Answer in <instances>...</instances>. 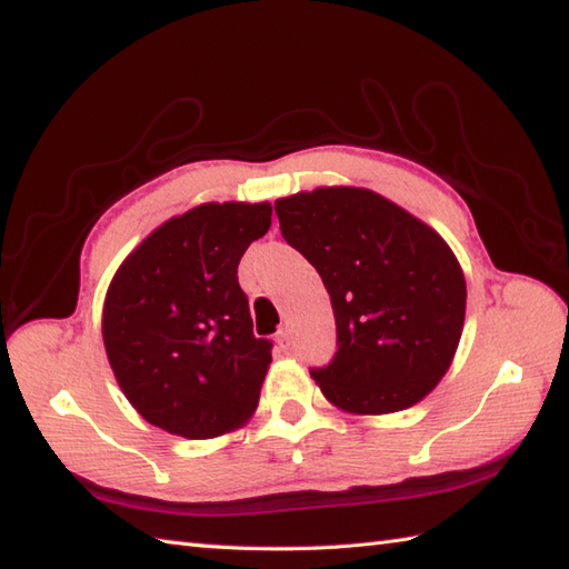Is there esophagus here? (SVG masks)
<instances>
[{
  "mask_svg": "<svg viewBox=\"0 0 569 569\" xmlns=\"http://www.w3.org/2000/svg\"><path fill=\"white\" fill-rule=\"evenodd\" d=\"M276 345H278V349H281V352H288V349H291V332H288V328L278 330Z\"/></svg>",
  "mask_w": 569,
  "mask_h": 569,
  "instance_id": "obj_1",
  "label": "esophagus"
}]
</instances>
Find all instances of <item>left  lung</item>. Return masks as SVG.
I'll use <instances>...</instances> for the list:
<instances>
[{
  "mask_svg": "<svg viewBox=\"0 0 569 569\" xmlns=\"http://www.w3.org/2000/svg\"><path fill=\"white\" fill-rule=\"evenodd\" d=\"M276 214L330 293L337 352L310 369L325 398L359 416L426 398L465 328V273L445 239L365 188L298 192L276 200Z\"/></svg>",
  "mask_w": 569,
  "mask_h": 569,
  "instance_id": "left-lung-1",
  "label": "left lung"
}]
</instances>
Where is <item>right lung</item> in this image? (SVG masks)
Here are the masks:
<instances>
[{
	"mask_svg": "<svg viewBox=\"0 0 569 569\" xmlns=\"http://www.w3.org/2000/svg\"><path fill=\"white\" fill-rule=\"evenodd\" d=\"M269 227V202H204L153 229L117 269L102 340L151 426L208 440L257 410L273 345L253 335L237 266Z\"/></svg>",
	"mask_w": 569,
	"mask_h": 569,
	"instance_id": "1",
	"label": "right lung"
}]
</instances>
